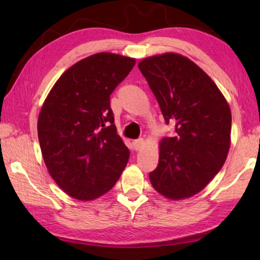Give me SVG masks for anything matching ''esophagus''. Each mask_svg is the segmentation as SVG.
<instances>
[{
    "instance_id": "34e87169",
    "label": "esophagus",
    "mask_w": 260,
    "mask_h": 260,
    "mask_svg": "<svg viewBox=\"0 0 260 260\" xmlns=\"http://www.w3.org/2000/svg\"><path fill=\"white\" fill-rule=\"evenodd\" d=\"M144 146V140L143 139H139V140H134L133 141V147L136 150H139Z\"/></svg>"
}]
</instances>
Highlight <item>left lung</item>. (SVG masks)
<instances>
[{
  "label": "left lung",
  "mask_w": 260,
  "mask_h": 260,
  "mask_svg": "<svg viewBox=\"0 0 260 260\" xmlns=\"http://www.w3.org/2000/svg\"><path fill=\"white\" fill-rule=\"evenodd\" d=\"M139 69L177 135L159 142V162L149 174L155 190L186 200L208 186L231 147L232 112L214 81L187 57L175 52L149 56Z\"/></svg>",
  "instance_id": "obj_1"
}]
</instances>
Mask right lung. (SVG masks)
Masks as SVG:
<instances>
[{
    "label": "right lung",
    "instance_id": "add662e5",
    "mask_svg": "<svg viewBox=\"0 0 260 260\" xmlns=\"http://www.w3.org/2000/svg\"><path fill=\"white\" fill-rule=\"evenodd\" d=\"M135 58L98 52L69 68L49 91L38 119L48 172L72 199L93 201L119 180L129 150L117 134L110 94Z\"/></svg>",
    "mask_w": 260,
    "mask_h": 260
}]
</instances>
